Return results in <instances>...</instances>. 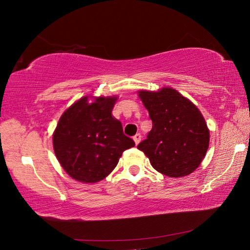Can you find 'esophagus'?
<instances>
[{"instance_id": "esophagus-1", "label": "esophagus", "mask_w": 250, "mask_h": 250, "mask_svg": "<svg viewBox=\"0 0 250 250\" xmlns=\"http://www.w3.org/2000/svg\"><path fill=\"white\" fill-rule=\"evenodd\" d=\"M133 140H134V142H135V145H139V142H140L141 141V134L140 133H137V134H135L134 135V137H133Z\"/></svg>"}]
</instances>
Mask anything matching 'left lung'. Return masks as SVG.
<instances>
[{
    "label": "left lung",
    "instance_id": "obj_1",
    "mask_svg": "<svg viewBox=\"0 0 250 250\" xmlns=\"http://www.w3.org/2000/svg\"><path fill=\"white\" fill-rule=\"evenodd\" d=\"M152 129L139 143L156 171L170 177L191 174L208 149L209 130L200 110L173 88L139 91Z\"/></svg>",
    "mask_w": 250,
    "mask_h": 250
}]
</instances>
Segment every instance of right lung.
<instances>
[{"label": "right lung", "mask_w": 250, "mask_h": 250, "mask_svg": "<svg viewBox=\"0 0 250 250\" xmlns=\"http://www.w3.org/2000/svg\"><path fill=\"white\" fill-rule=\"evenodd\" d=\"M117 97H83L62 113L53 134L56 158L67 174L96 183L112 172L122 152L134 146L112 116Z\"/></svg>", "instance_id": "obj_1"}]
</instances>
